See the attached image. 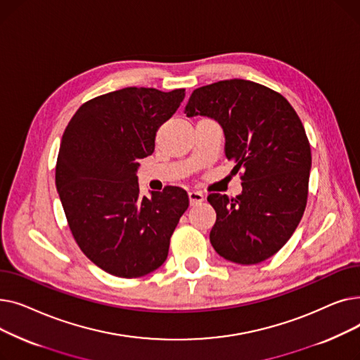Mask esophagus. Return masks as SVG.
I'll list each match as a JSON object with an SVG mask.
<instances>
[{
    "mask_svg": "<svg viewBox=\"0 0 360 360\" xmlns=\"http://www.w3.org/2000/svg\"><path fill=\"white\" fill-rule=\"evenodd\" d=\"M188 197H190V204L191 205H197V204H201L204 201V195L200 191H190V193H188Z\"/></svg>",
    "mask_w": 360,
    "mask_h": 360,
    "instance_id": "obj_1",
    "label": "esophagus"
}]
</instances>
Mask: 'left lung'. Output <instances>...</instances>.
I'll list each match as a JSON object with an SVG mask.
<instances>
[{"mask_svg":"<svg viewBox=\"0 0 360 360\" xmlns=\"http://www.w3.org/2000/svg\"><path fill=\"white\" fill-rule=\"evenodd\" d=\"M185 113L216 120L232 172L242 170V194L207 197L217 214L213 248L243 266L266 261L290 239L307 207L312 159L297 113L280 93L242 79L195 89Z\"/></svg>","mask_w":360,"mask_h":360,"instance_id":"8db88e82","label":"left lung"}]
</instances>
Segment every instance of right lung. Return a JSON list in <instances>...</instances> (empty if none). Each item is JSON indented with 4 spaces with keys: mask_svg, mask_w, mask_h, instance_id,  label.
Returning <instances> with one entry per match:
<instances>
[{
    "mask_svg": "<svg viewBox=\"0 0 360 360\" xmlns=\"http://www.w3.org/2000/svg\"><path fill=\"white\" fill-rule=\"evenodd\" d=\"M185 89L125 87L83 103L68 122L55 184L70 231L103 271L136 278L159 269L190 198L179 186L140 194L139 160L155 151L159 127Z\"/></svg>",
    "mask_w": 360,
    "mask_h": 360,
    "instance_id": "1",
    "label": "right lung"
}]
</instances>
